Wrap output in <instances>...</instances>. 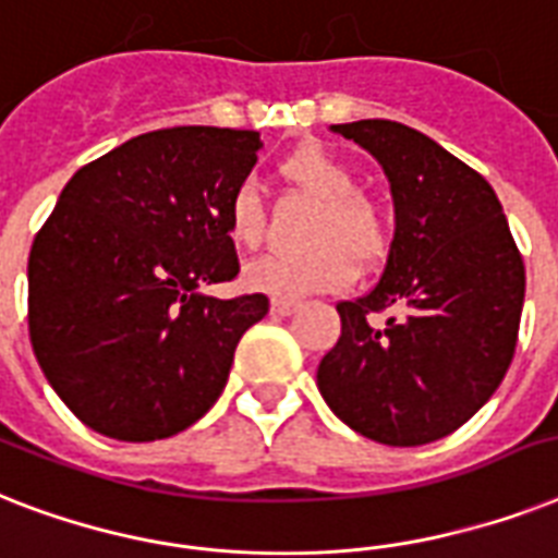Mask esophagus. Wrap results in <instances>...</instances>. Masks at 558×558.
Returning a JSON list of instances; mask_svg holds the SVG:
<instances>
[{
  "label": "esophagus",
  "mask_w": 558,
  "mask_h": 558,
  "mask_svg": "<svg viewBox=\"0 0 558 558\" xmlns=\"http://www.w3.org/2000/svg\"><path fill=\"white\" fill-rule=\"evenodd\" d=\"M296 307H300V302L279 300V296H276V300L270 302V314H274V316H291Z\"/></svg>",
  "instance_id": "esophagus-1"
}]
</instances>
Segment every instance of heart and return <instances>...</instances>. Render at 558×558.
Instances as JSON below:
<instances>
[{
  "mask_svg": "<svg viewBox=\"0 0 558 558\" xmlns=\"http://www.w3.org/2000/svg\"><path fill=\"white\" fill-rule=\"evenodd\" d=\"M282 175L323 202L311 242L302 256H265L247 267V284L279 300H302L311 293L342 291L356 267L377 265L389 253V218L377 202L360 193V178L349 160L311 144L282 160ZM227 235L235 247L256 251L265 239V209L253 184H239L227 204Z\"/></svg>",
  "mask_w": 558,
  "mask_h": 558,
  "instance_id": "obj_1",
  "label": "heart"
}]
</instances>
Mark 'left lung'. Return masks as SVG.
<instances>
[{"mask_svg": "<svg viewBox=\"0 0 558 558\" xmlns=\"http://www.w3.org/2000/svg\"><path fill=\"white\" fill-rule=\"evenodd\" d=\"M331 132L380 160L395 239L380 282L340 302L342 333L316 386L345 426L386 447L447 438L493 398L515 354L524 262L493 186L395 120ZM398 310L383 326L367 316Z\"/></svg>", "mask_w": 558, "mask_h": 558, "instance_id": "obj_1", "label": "left lung"}]
</instances>
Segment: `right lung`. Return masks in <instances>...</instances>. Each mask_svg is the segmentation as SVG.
Wrapping results in <instances>:
<instances>
[{
	"label": "right lung",
	"instance_id": "right-lung-1",
	"mask_svg": "<svg viewBox=\"0 0 558 558\" xmlns=\"http://www.w3.org/2000/svg\"><path fill=\"white\" fill-rule=\"evenodd\" d=\"M258 132L175 126L74 172L31 244L28 331L60 400L114 440L184 432L225 391L265 293L207 296L239 276L230 195Z\"/></svg>",
	"mask_w": 558,
	"mask_h": 558
}]
</instances>
